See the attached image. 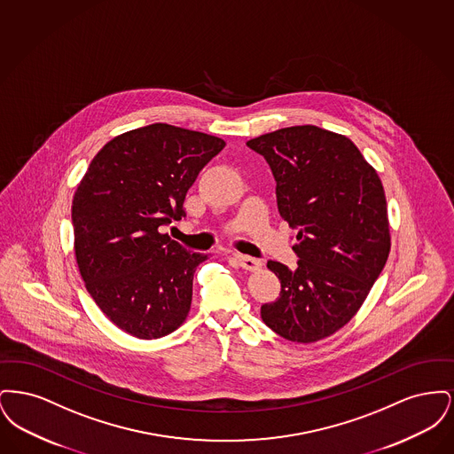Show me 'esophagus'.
<instances>
[{"label": "esophagus", "instance_id": "esophagus-1", "mask_svg": "<svg viewBox=\"0 0 454 454\" xmlns=\"http://www.w3.org/2000/svg\"><path fill=\"white\" fill-rule=\"evenodd\" d=\"M238 263L241 269L248 270V272H257L262 269V262L257 259H252V257H245V255H235Z\"/></svg>", "mask_w": 454, "mask_h": 454}]
</instances>
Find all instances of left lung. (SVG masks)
I'll list each match as a JSON object with an SVG mask.
<instances>
[{"label":"left lung","instance_id":"obj_1","mask_svg":"<svg viewBox=\"0 0 454 454\" xmlns=\"http://www.w3.org/2000/svg\"><path fill=\"white\" fill-rule=\"evenodd\" d=\"M247 146L270 165L279 213L298 231V269L267 263L281 296L260 317L286 340L318 342L356 317L388 260L381 178L348 137L309 124L262 134Z\"/></svg>","mask_w":454,"mask_h":454}]
</instances>
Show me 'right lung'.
Here are the masks:
<instances>
[{
  "mask_svg": "<svg viewBox=\"0 0 454 454\" xmlns=\"http://www.w3.org/2000/svg\"><path fill=\"white\" fill-rule=\"evenodd\" d=\"M224 141L170 124L115 136L95 154L73 197L74 257L108 320L153 340L185 322L192 281L209 254L185 252L160 226L185 216L184 200Z\"/></svg>",
  "mask_w": 454,
  "mask_h": 454,
  "instance_id": "obj_1",
  "label": "right lung"
}]
</instances>
